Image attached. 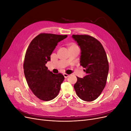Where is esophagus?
I'll list each match as a JSON object with an SVG mask.
<instances>
[{
    "mask_svg": "<svg viewBox=\"0 0 131 131\" xmlns=\"http://www.w3.org/2000/svg\"><path fill=\"white\" fill-rule=\"evenodd\" d=\"M63 75H64V77L65 78H68V77H69V75L67 74H66V73L63 74Z\"/></svg>",
    "mask_w": 131,
    "mask_h": 131,
    "instance_id": "1",
    "label": "esophagus"
}]
</instances>
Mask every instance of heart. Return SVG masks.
I'll use <instances>...</instances> for the list:
<instances>
[{"mask_svg": "<svg viewBox=\"0 0 131 131\" xmlns=\"http://www.w3.org/2000/svg\"><path fill=\"white\" fill-rule=\"evenodd\" d=\"M74 46H78L77 45H75V44H72V45H71L70 46V47H74Z\"/></svg>", "mask_w": 131, "mask_h": 131, "instance_id": "b5f03b06", "label": "heart"}]
</instances>
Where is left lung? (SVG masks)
<instances>
[{
  "instance_id": "obj_1",
  "label": "left lung",
  "mask_w": 131,
  "mask_h": 131,
  "mask_svg": "<svg viewBox=\"0 0 131 131\" xmlns=\"http://www.w3.org/2000/svg\"><path fill=\"white\" fill-rule=\"evenodd\" d=\"M81 49L80 65L86 75L77 77L74 88L82 100L91 102L100 96L104 89L109 72L106 54L102 43L89 35H73Z\"/></svg>"
}]
</instances>
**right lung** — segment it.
<instances>
[{
  "instance_id": "add662e5",
  "label": "right lung",
  "mask_w": 131,
  "mask_h": 131,
  "mask_svg": "<svg viewBox=\"0 0 131 131\" xmlns=\"http://www.w3.org/2000/svg\"><path fill=\"white\" fill-rule=\"evenodd\" d=\"M67 35L41 33L34 38L27 50L23 69L28 85L39 99L49 101L54 99L61 89L63 75L55 74L46 67L57 43Z\"/></svg>"
}]
</instances>
